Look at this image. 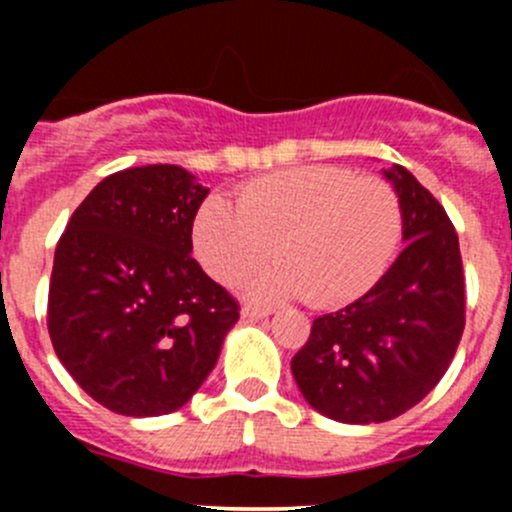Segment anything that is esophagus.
<instances>
[{
  "label": "esophagus",
  "mask_w": 512,
  "mask_h": 512,
  "mask_svg": "<svg viewBox=\"0 0 512 512\" xmlns=\"http://www.w3.org/2000/svg\"><path fill=\"white\" fill-rule=\"evenodd\" d=\"M240 317L255 322V319L270 317V309H260V307H252V304H245V307H242V312H240Z\"/></svg>",
  "instance_id": "esophagus-1"
}]
</instances>
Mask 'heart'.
<instances>
[{
    "label": "heart",
    "mask_w": 512,
    "mask_h": 512,
    "mask_svg": "<svg viewBox=\"0 0 512 512\" xmlns=\"http://www.w3.org/2000/svg\"><path fill=\"white\" fill-rule=\"evenodd\" d=\"M396 190L374 175L304 165L237 190V208L210 195L193 218V250L220 285H235L270 260L250 297L277 302L302 294L327 309L364 297L386 275L401 240Z\"/></svg>",
    "instance_id": "1"
}]
</instances>
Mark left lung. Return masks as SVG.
<instances>
[{
  "instance_id": "left-lung-1",
  "label": "left lung",
  "mask_w": 512,
  "mask_h": 512,
  "mask_svg": "<svg viewBox=\"0 0 512 512\" xmlns=\"http://www.w3.org/2000/svg\"><path fill=\"white\" fill-rule=\"evenodd\" d=\"M406 247L364 297L314 319L292 374L312 409L342 423L406 414L441 381L466 327L461 247L443 205L404 168L384 170Z\"/></svg>"
}]
</instances>
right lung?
Instances as JSON below:
<instances>
[{"mask_svg":"<svg viewBox=\"0 0 512 512\" xmlns=\"http://www.w3.org/2000/svg\"><path fill=\"white\" fill-rule=\"evenodd\" d=\"M208 188L180 165L108 175L74 210L54 252L49 337L76 384L121 416L188 404L240 304L193 260Z\"/></svg>","mask_w":512,"mask_h":512,"instance_id":"1","label":"right lung"}]
</instances>
